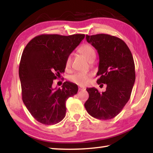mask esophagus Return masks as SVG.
<instances>
[{"mask_svg":"<svg viewBox=\"0 0 153 153\" xmlns=\"http://www.w3.org/2000/svg\"><path fill=\"white\" fill-rule=\"evenodd\" d=\"M86 88H85L84 87H81V86H79L78 87V90H85Z\"/></svg>","mask_w":153,"mask_h":153,"instance_id":"obj_1","label":"esophagus"}]
</instances>
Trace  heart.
<instances>
[{
	"instance_id": "b5f03b06",
	"label": "heart",
	"mask_w": 153,
	"mask_h": 153,
	"mask_svg": "<svg viewBox=\"0 0 153 153\" xmlns=\"http://www.w3.org/2000/svg\"><path fill=\"white\" fill-rule=\"evenodd\" d=\"M78 53L81 54L83 56H84L89 61H92L94 60L96 56V53L94 49L91 46L87 44L82 45L81 46H79L77 49ZM71 58L70 56H69L67 58L65 61V66L69 67L71 65ZM92 77V74L89 72H77L72 75L69 77V80L71 82L75 83L79 86H84L86 85L88 79Z\"/></svg>"
}]
</instances>
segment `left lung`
<instances>
[{
    "label": "left lung",
    "instance_id": "left-lung-1",
    "mask_svg": "<svg viewBox=\"0 0 153 153\" xmlns=\"http://www.w3.org/2000/svg\"><path fill=\"white\" fill-rule=\"evenodd\" d=\"M99 55L97 83L107 84L105 92L88 88L85 108L92 117L111 120L117 116L130 98L136 79L135 65L128 46L117 37L105 33L86 36Z\"/></svg>",
    "mask_w": 153,
    "mask_h": 153
}]
</instances>
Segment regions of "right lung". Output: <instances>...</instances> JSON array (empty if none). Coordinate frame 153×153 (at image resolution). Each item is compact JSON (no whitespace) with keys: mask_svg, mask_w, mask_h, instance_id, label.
I'll use <instances>...</instances> for the list:
<instances>
[{"mask_svg":"<svg viewBox=\"0 0 153 153\" xmlns=\"http://www.w3.org/2000/svg\"><path fill=\"white\" fill-rule=\"evenodd\" d=\"M84 34H42L31 40L23 51L19 76L22 100L33 118L45 125H54L65 117V103L78 87L65 82L62 89L53 88V80L65 71L67 58Z\"/></svg>","mask_w":153,"mask_h":153,"instance_id":"add662e5","label":"right lung"}]
</instances>
